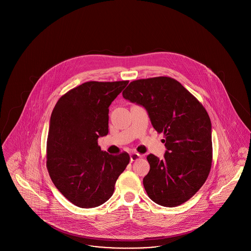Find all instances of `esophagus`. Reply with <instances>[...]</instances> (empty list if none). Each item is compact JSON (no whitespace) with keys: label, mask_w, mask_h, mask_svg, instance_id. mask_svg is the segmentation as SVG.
<instances>
[{"label":"esophagus","mask_w":251,"mask_h":251,"mask_svg":"<svg viewBox=\"0 0 251 251\" xmlns=\"http://www.w3.org/2000/svg\"><path fill=\"white\" fill-rule=\"evenodd\" d=\"M139 158H141V155H140L139 153H135V152H133V153H131V154H130V159H131V161L138 160Z\"/></svg>","instance_id":"34e87169"}]
</instances>
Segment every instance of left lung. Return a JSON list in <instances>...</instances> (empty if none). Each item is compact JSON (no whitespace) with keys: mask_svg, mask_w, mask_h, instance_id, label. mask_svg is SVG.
Wrapping results in <instances>:
<instances>
[{"mask_svg":"<svg viewBox=\"0 0 251 251\" xmlns=\"http://www.w3.org/2000/svg\"><path fill=\"white\" fill-rule=\"evenodd\" d=\"M124 99L143 106L157 132H164L167 151L147 157L143 179L150 199L165 207L180 205L201 189L212 167V124L202 104L178 81L155 77L132 81Z\"/></svg>","mask_w":251,"mask_h":251,"instance_id":"left-lung-1","label":"left lung"}]
</instances>
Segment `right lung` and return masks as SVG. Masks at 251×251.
I'll return each instance as SVG.
<instances>
[{
    "instance_id": "obj_1",
    "label": "right lung",
    "mask_w": 251,
    "mask_h": 251,
    "mask_svg": "<svg viewBox=\"0 0 251 251\" xmlns=\"http://www.w3.org/2000/svg\"><path fill=\"white\" fill-rule=\"evenodd\" d=\"M129 81L86 82L62 96L52 110L47 168L60 193L80 208H94L112 197L130 162L127 152L110 155L98 145L107 135L109 106Z\"/></svg>"
}]
</instances>
